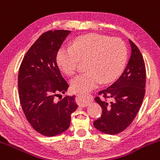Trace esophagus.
<instances>
[{"label": "esophagus", "instance_id": "obj_1", "mask_svg": "<svg viewBox=\"0 0 160 160\" xmlns=\"http://www.w3.org/2000/svg\"><path fill=\"white\" fill-rule=\"evenodd\" d=\"M83 94L80 93V94H78V95H76L77 98H76V100H77V102H78V104L81 105L82 107H85L87 106V105H88L90 104V102L92 101V98H91V99L89 100V101H87V100H85V98H83L84 97Z\"/></svg>", "mask_w": 160, "mask_h": 160}]
</instances>
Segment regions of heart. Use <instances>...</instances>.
<instances>
[{"mask_svg":"<svg viewBox=\"0 0 160 160\" xmlns=\"http://www.w3.org/2000/svg\"><path fill=\"white\" fill-rule=\"evenodd\" d=\"M128 50L119 38L99 34H89L75 39L72 46H63L59 49L57 61L65 74L76 72L80 59L86 60L88 71L72 81L75 92H89L102 82L108 83L116 80L126 65Z\"/></svg>","mask_w":160,"mask_h":160,"instance_id":"heart-1","label":"heart"}]
</instances>
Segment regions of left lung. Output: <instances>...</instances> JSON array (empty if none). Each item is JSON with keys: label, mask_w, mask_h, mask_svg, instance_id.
Segmentation results:
<instances>
[{"label": "left lung", "mask_w": 160, "mask_h": 160, "mask_svg": "<svg viewBox=\"0 0 160 160\" xmlns=\"http://www.w3.org/2000/svg\"><path fill=\"white\" fill-rule=\"evenodd\" d=\"M129 43L132 53L124 72L116 82L98 92L99 96L95 98L102 113L94 122V126L105 134L115 135L124 131L134 120L145 96L144 60L137 46L131 40Z\"/></svg>", "instance_id": "8db88e82"}]
</instances>
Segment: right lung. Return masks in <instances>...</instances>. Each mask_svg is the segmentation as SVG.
<instances>
[{"mask_svg": "<svg viewBox=\"0 0 160 160\" xmlns=\"http://www.w3.org/2000/svg\"><path fill=\"white\" fill-rule=\"evenodd\" d=\"M70 31L44 32L23 58L18 73L21 108L33 129L45 136H55L68 129L71 114L78 108L75 95L56 102L68 84L58 66L57 54Z\"/></svg>", "mask_w": 160, "mask_h": 160, "instance_id": "obj_1", "label": "right lung"}]
</instances>
